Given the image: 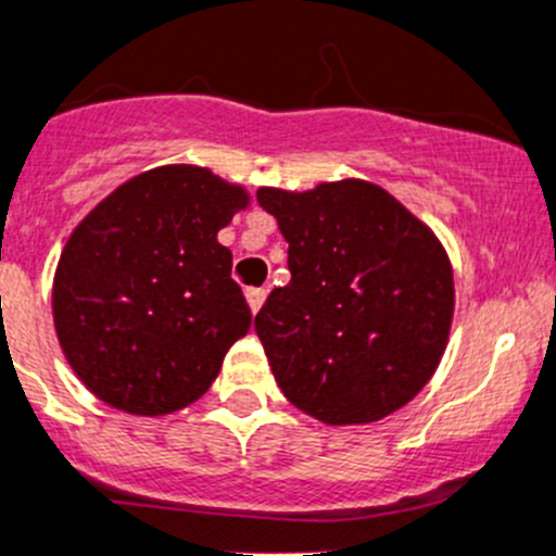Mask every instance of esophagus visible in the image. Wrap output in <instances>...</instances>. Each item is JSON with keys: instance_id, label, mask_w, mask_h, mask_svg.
Listing matches in <instances>:
<instances>
[{"instance_id": "obj_1", "label": "esophagus", "mask_w": 556, "mask_h": 556, "mask_svg": "<svg viewBox=\"0 0 556 556\" xmlns=\"http://www.w3.org/2000/svg\"><path fill=\"white\" fill-rule=\"evenodd\" d=\"M247 302H249V309H252V313H257V309L263 307V302H266V290L249 288L247 290Z\"/></svg>"}]
</instances>
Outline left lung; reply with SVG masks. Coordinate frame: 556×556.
I'll use <instances>...</instances> for the list:
<instances>
[{"instance_id":"1","label":"left lung","mask_w":556,"mask_h":556,"mask_svg":"<svg viewBox=\"0 0 556 556\" xmlns=\"http://www.w3.org/2000/svg\"><path fill=\"white\" fill-rule=\"evenodd\" d=\"M288 241L290 282L254 318L274 378L326 425H365L430 381L453 324V266L428 225L381 186L261 189Z\"/></svg>"}]
</instances>
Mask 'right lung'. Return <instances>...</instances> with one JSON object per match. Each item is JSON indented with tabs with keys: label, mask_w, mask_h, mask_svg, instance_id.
I'll return each instance as SVG.
<instances>
[{
	"label": "right lung",
	"mask_w": 556,
	"mask_h": 556,
	"mask_svg": "<svg viewBox=\"0 0 556 556\" xmlns=\"http://www.w3.org/2000/svg\"><path fill=\"white\" fill-rule=\"evenodd\" d=\"M249 205L241 186L173 164L137 175L71 232L54 274L62 354L112 408L159 417L219 376L252 324L216 232Z\"/></svg>",
	"instance_id": "obj_1"
}]
</instances>
